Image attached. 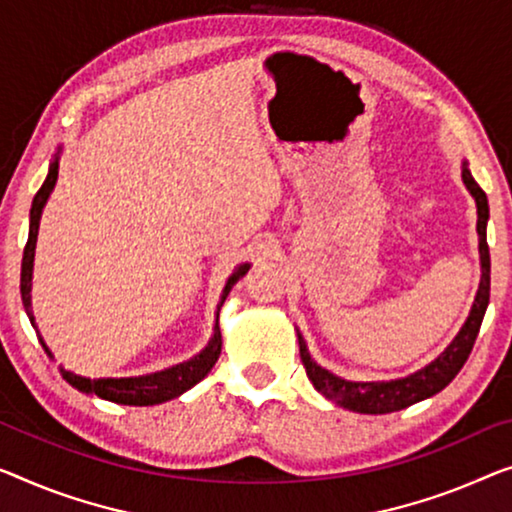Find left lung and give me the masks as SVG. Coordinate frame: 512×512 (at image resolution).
Returning <instances> with one entry per match:
<instances>
[{
  "label": "left lung",
  "instance_id": "8db88e82",
  "mask_svg": "<svg viewBox=\"0 0 512 512\" xmlns=\"http://www.w3.org/2000/svg\"><path fill=\"white\" fill-rule=\"evenodd\" d=\"M462 181L471 197L476 200L478 209V253H480V285L478 294L471 305V312L467 322L462 324L460 333L455 335L451 345L441 352L430 365H425L414 375L391 379V381H347L342 377H335L333 372L324 370L310 358L308 345H305L303 335H299V352L303 368L308 372V379L312 386L317 388L324 398L333 400L340 407L356 414H391V411H400L411 404L421 402L425 398H432L439 391L451 384L462 365L474 349V342L478 338L480 324H483L487 303H490V248H487V220H490V207H487V195L483 188L478 186L476 179L471 177L467 160H462Z\"/></svg>",
  "mask_w": 512,
  "mask_h": 512
}]
</instances>
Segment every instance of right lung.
Instances as JSON below:
<instances>
[{
	"instance_id": "obj_1",
	"label": "right lung",
	"mask_w": 512,
	"mask_h": 512,
	"mask_svg": "<svg viewBox=\"0 0 512 512\" xmlns=\"http://www.w3.org/2000/svg\"><path fill=\"white\" fill-rule=\"evenodd\" d=\"M59 154L61 147L57 149L55 160L50 163L48 177H45L43 186L38 188V193L32 202V211H29V239L25 246V255H22V271H20V294H22V303H25V310L29 315V322L36 329L34 324V312H32V271H34V250H36V236H38V225H41V213L45 202L52 193L57 183V174H59ZM250 269V264H241L236 266L234 273L227 278V285L220 294L218 301V312H216V326H213V335L209 340V345L202 349L200 354L190 358V361H183L179 365H172V368L160 370V372H151V375H142V377H119V379H89V377H80L73 375L64 368L61 370V377H64L68 384L78 388L82 393H94L98 398L117 402V404H133V407H149V404H160L167 402L172 398H179L181 393H186L188 388H193L197 381H202L209 375L213 365H216L218 356H220V347H223V335H220V326H218V315L220 308L227 299V294L232 292V287L239 282L243 276H246ZM41 345L48 356L52 358L50 349L45 347V342L41 340Z\"/></svg>"
}]
</instances>
